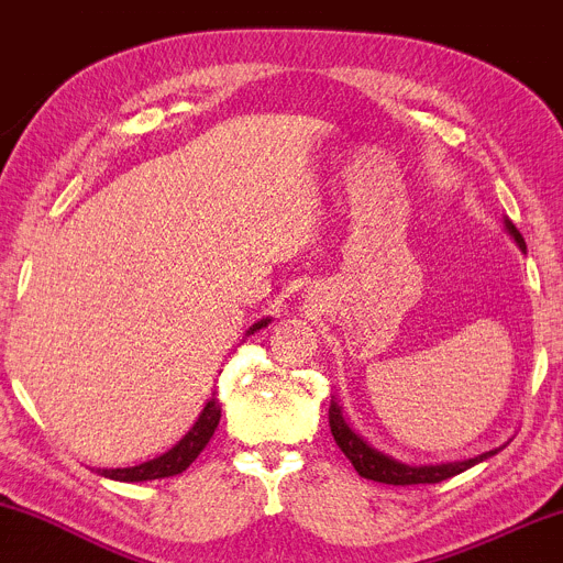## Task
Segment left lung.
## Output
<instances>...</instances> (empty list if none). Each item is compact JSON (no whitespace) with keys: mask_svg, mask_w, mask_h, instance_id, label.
I'll list each match as a JSON object with an SVG mask.
<instances>
[{"mask_svg":"<svg viewBox=\"0 0 563 563\" xmlns=\"http://www.w3.org/2000/svg\"><path fill=\"white\" fill-rule=\"evenodd\" d=\"M506 230L508 235L514 238L516 245H519L521 251L527 249L525 238H521V232L514 228V222H508L506 219ZM328 423H331V434L335 439V444H339L341 452L352 461L354 471H357L360 476H365V479H373V482H380V484H437V482H444L450 479V476L455 474H463V471L476 466V463L487 461V457H493L500 452L503 448H495L489 452H482V455L476 457H468V461H455V463H439V466H407V463H399L394 461V457L384 455V452L373 450L371 444L365 442L363 437L357 434V431L352 429V426L346 423L344 412H341V407L335 405V399H331V410H328Z\"/></svg>","mask_w":563,"mask_h":563,"instance_id":"8db88e82","label":"left lung"}]
</instances>
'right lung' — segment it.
Returning <instances> with one entry per match:
<instances>
[{
	"instance_id": "add662e5",
	"label": "right lung",
	"mask_w": 563,
	"mask_h": 563,
	"mask_svg": "<svg viewBox=\"0 0 563 563\" xmlns=\"http://www.w3.org/2000/svg\"><path fill=\"white\" fill-rule=\"evenodd\" d=\"M267 322H269V318L254 322V325L245 331V335L262 331V328H267ZM219 418H222V407H219L217 397H211L209 402H206L203 410H200L198 421L192 423V429L187 431V434L179 439V442L174 444L169 452H164V455L153 457V461H147V463H140V466L102 468L100 474L108 476V479H115V482H151V479H166V476L183 474V471L200 455V450L209 444V439L214 437Z\"/></svg>"
}]
</instances>
